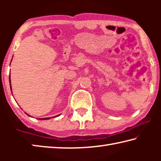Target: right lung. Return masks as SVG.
I'll list each match as a JSON object with an SVG mask.
<instances>
[{
	"label": "right lung",
	"mask_w": 161,
	"mask_h": 161,
	"mask_svg": "<svg viewBox=\"0 0 161 161\" xmlns=\"http://www.w3.org/2000/svg\"><path fill=\"white\" fill-rule=\"evenodd\" d=\"M12 61V60H11ZM9 81H10V90H11V92H12V88H11V84H10V76L9 77ZM28 116H30L29 114H28L27 113H25ZM60 116V114H59V115H58V116H53V117H58V116ZM32 117V116H31ZM53 117H52V118H53ZM51 118V117H47V118H42V119H38L39 120H47V119H50Z\"/></svg>",
	"instance_id": "add662e5"
}]
</instances>
